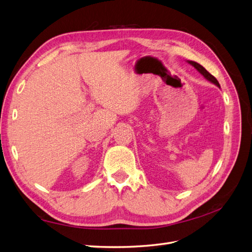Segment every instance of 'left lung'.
Instances as JSON below:
<instances>
[{"instance_id":"8db88e82","label":"left lung","mask_w":252,"mask_h":252,"mask_svg":"<svg viewBox=\"0 0 252 252\" xmlns=\"http://www.w3.org/2000/svg\"><path fill=\"white\" fill-rule=\"evenodd\" d=\"M187 62H188L190 65H192V66L195 68V69H196L197 71H199L206 80H208L209 82L213 83V84H215V85H217L218 87H220V84H219L218 80H217L215 77H213L212 74H210L207 70H206L202 65H200L199 63H196V62H193V61H187Z\"/></svg>"}]
</instances>
